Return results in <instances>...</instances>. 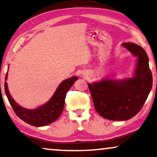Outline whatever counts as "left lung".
<instances>
[{"mask_svg": "<svg viewBox=\"0 0 157 157\" xmlns=\"http://www.w3.org/2000/svg\"><path fill=\"white\" fill-rule=\"evenodd\" d=\"M122 46L138 57L134 78L103 79L88 84L95 110L103 118L111 121H126L136 116L152 86V75L145 50L129 42Z\"/></svg>", "mask_w": 157, "mask_h": 157, "instance_id": "obj_1", "label": "left lung"}]
</instances>
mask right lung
<instances>
[{
    "label": "right lung",
    "instance_id": "add662e5",
    "mask_svg": "<svg viewBox=\"0 0 157 157\" xmlns=\"http://www.w3.org/2000/svg\"><path fill=\"white\" fill-rule=\"evenodd\" d=\"M7 78V72L5 76V81ZM78 79V77L74 76L63 80L57 87L48 102L34 109L23 108L15 102L10 94L7 82H5V91L10 105L18 118L31 125L42 127L57 120L63 109L66 94Z\"/></svg>",
    "mask_w": 157,
    "mask_h": 157
}]
</instances>
